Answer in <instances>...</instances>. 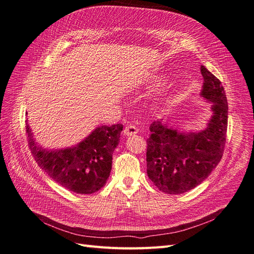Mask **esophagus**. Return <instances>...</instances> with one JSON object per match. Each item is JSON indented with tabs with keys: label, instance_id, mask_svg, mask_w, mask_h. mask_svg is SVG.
Segmentation results:
<instances>
[{
	"label": "esophagus",
	"instance_id": "34e87169",
	"mask_svg": "<svg viewBox=\"0 0 254 254\" xmlns=\"http://www.w3.org/2000/svg\"><path fill=\"white\" fill-rule=\"evenodd\" d=\"M123 132H124V134L127 135V136H131V135H134V134L139 132V129H137L133 125H128L124 128V131H123Z\"/></svg>",
	"mask_w": 254,
	"mask_h": 254
}]
</instances>
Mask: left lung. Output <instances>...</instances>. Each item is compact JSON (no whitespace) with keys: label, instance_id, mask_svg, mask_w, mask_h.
I'll return each instance as SVG.
<instances>
[{"label":"left lung","instance_id":"obj_1","mask_svg":"<svg viewBox=\"0 0 254 254\" xmlns=\"http://www.w3.org/2000/svg\"><path fill=\"white\" fill-rule=\"evenodd\" d=\"M200 95L211 104L212 117L203 129L183 131L161 121L153 122L147 139V175L166 194L178 195L201 184L217 166L224 153L228 103L219 79L200 66Z\"/></svg>","mask_w":254,"mask_h":254}]
</instances>
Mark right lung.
<instances>
[{"label": "right lung", "mask_w": 254, "mask_h": 254, "mask_svg": "<svg viewBox=\"0 0 254 254\" xmlns=\"http://www.w3.org/2000/svg\"><path fill=\"white\" fill-rule=\"evenodd\" d=\"M122 130L121 124L98 126L71 147L50 149L36 141L26 123L28 146L37 164L60 186L81 195L95 193L108 180Z\"/></svg>", "instance_id": "obj_1"}]
</instances>
